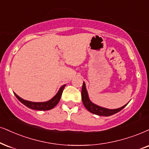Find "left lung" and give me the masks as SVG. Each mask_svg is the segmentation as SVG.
Here are the masks:
<instances>
[{
  "label": "left lung",
  "mask_w": 149,
  "mask_h": 149,
  "mask_svg": "<svg viewBox=\"0 0 149 149\" xmlns=\"http://www.w3.org/2000/svg\"><path fill=\"white\" fill-rule=\"evenodd\" d=\"M81 94H82V102H83V104L84 107H86V109H87L89 112L92 113L97 115V116H112L116 113L120 111L122 109H124L125 107L127 106V104L123 106L121 108L116 109H108L103 108V107H99L96 104H94L93 103H92L90 100L88 99L87 91L86 89L85 86V83L83 82V85H82V92H81Z\"/></svg>",
  "instance_id": "obj_1"
}]
</instances>
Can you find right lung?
<instances>
[{
    "instance_id": "add662e5",
    "label": "right lung",
    "mask_w": 149,
    "mask_h": 149,
    "mask_svg": "<svg viewBox=\"0 0 149 149\" xmlns=\"http://www.w3.org/2000/svg\"><path fill=\"white\" fill-rule=\"evenodd\" d=\"M65 85L62 86L55 96L53 97L52 100H50L45 102H33L24 100L18 96V95H16L15 93L14 95H16V97L18 99V100H19L20 102H22V104L25 105L26 107H27L28 108L34 109V110L47 111L54 108V107H56L58 103L59 102L60 100H61L62 93H63L64 88H65Z\"/></svg>"
}]
</instances>
